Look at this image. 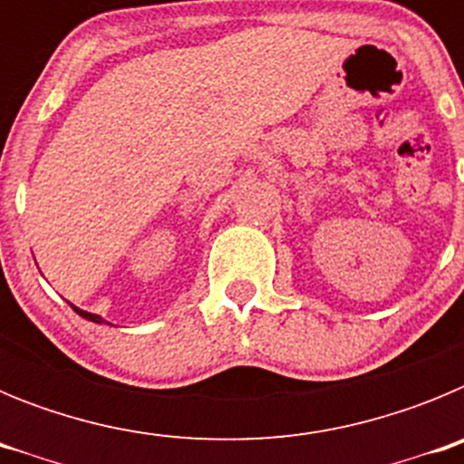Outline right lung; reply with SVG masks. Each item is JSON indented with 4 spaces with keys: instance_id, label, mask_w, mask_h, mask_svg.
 <instances>
[{
    "instance_id": "obj_1",
    "label": "right lung",
    "mask_w": 464,
    "mask_h": 464,
    "mask_svg": "<svg viewBox=\"0 0 464 464\" xmlns=\"http://www.w3.org/2000/svg\"><path fill=\"white\" fill-rule=\"evenodd\" d=\"M69 306H72V309L76 311V314H79L81 318H85V321H90V323H100V325H102V323H106L104 318H102V315H97V314H90V311H83V309H79V306H73L72 302H69Z\"/></svg>"
}]
</instances>
